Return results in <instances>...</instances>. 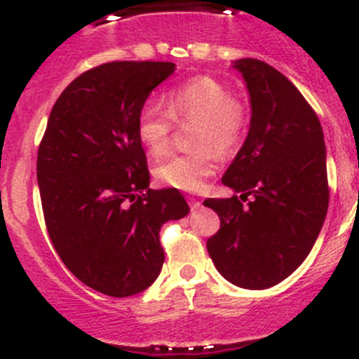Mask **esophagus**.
Segmentation results:
<instances>
[{
	"instance_id": "obj_1",
	"label": "esophagus",
	"mask_w": 359,
	"mask_h": 359,
	"mask_svg": "<svg viewBox=\"0 0 359 359\" xmlns=\"http://www.w3.org/2000/svg\"><path fill=\"white\" fill-rule=\"evenodd\" d=\"M187 201H189L191 210H200V208H201V201L193 200V198H187Z\"/></svg>"
}]
</instances>
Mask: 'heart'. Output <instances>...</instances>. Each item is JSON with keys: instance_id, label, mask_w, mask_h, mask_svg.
Returning <instances> with one entry per match:
<instances>
[{"instance_id": "1", "label": "heart", "mask_w": 359, "mask_h": 359, "mask_svg": "<svg viewBox=\"0 0 359 359\" xmlns=\"http://www.w3.org/2000/svg\"><path fill=\"white\" fill-rule=\"evenodd\" d=\"M146 102L137 116V137L151 156L168 151L172 119L194 121V154L172 156L154 168L161 184L179 191H200L205 180L215 172V153L233 151L247 130V111L217 79L201 76L166 93L163 100ZM212 147L211 150L208 147Z\"/></svg>"}]
</instances>
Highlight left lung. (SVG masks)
Returning a JSON list of instances; mask_svg holds the SVG:
<instances>
[{
	"label": "left lung",
	"instance_id": "8db88e82",
	"mask_svg": "<svg viewBox=\"0 0 359 359\" xmlns=\"http://www.w3.org/2000/svg\"><path fill=\"white\" fill-rule=\"evenodd\" d=\"M231 67L247 86L250 128L222 177L234 196L203 203L220 217L206 250L227 281L262 290L290 276L320 236L328 210L327 147L320 119L287 76L257 59Z\"/></svg>",
	"mask_w": 359,
	"mask_h": 359
}]
</instances>
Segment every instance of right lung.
I'll return each instance as SVG.
<instances>
[{"label":"right lung","instance_id":"right-lung-1","mask_svg":"<svg viewBox=\"0 0 359 359\" xmlns=\"http://www.w3.org/2000/svg\"><path fill=\"white\" fill-rule=\"evenodd\" d=\"M173 62H109L60 93L38 151L46 229L79 281L111 297L154 283L165 262L159 229L189 213L177 189H149L137 116Z\"/></svg>","mask_w":359,"mask_h":359}]
</instances>
